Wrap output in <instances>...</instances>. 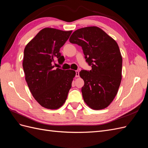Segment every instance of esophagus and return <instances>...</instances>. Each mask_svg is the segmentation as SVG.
<instances>
[{
    "mask_svg": "<svg viewBox=\"0 0 148 148\" xmlns=\"http://www.w3.org/2000/svg\"><path fill=\"white\" fill-rule=\"evenodd\" d=\"M75 73H76V75H75V77H79V71H78V70H77V71H75Z\"/></svg>",
    "mask_w": 148,
    "mask_h": 148,
    "instance_id": "esophagus-1",
    "label": "esophagus"
}]
</instances>
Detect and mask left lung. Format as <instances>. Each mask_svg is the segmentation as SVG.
<instances>
[{
  "label": "left lung",
  "mask_w": 148,
  "mask_h": 148,
  "mask_svg": "<svg viewBox=\"0 0 148 148\" xmlns=\"http://www.w3.org/2000/svg\"><path fill=\"white\" fill-rule=\"evenodd\" d=\"M69 41L82 47L92 67L90 71L79 72L84 82V101L94 110L106 108L117 95L122 80V57L117 42L97 26L75 31Z\"/></svg>",
  "instance_id": "obj_1"
}]
</instances>
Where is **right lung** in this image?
I'll return each instance as SVG.
<instances>
[{
	"mask_svg": "<svg viewBox=\"0 0 148 148\" xmlns=\"http://www.w3.org/2000/svg\"><path fill=\"white\" fill-rule=\"evenodd\" d=\"M71 32L45 28L25 48V80L36 101L44 108L57 109L64 105L75 77V71L56 69L52 64L55 58L59 62L63 60L60 49Z\"/></svg>",
	"mask_w": 148,
	"mask_h": 148,
	"instance_id": "add662e5",
	"label": "right lung"
}]
</instances>
